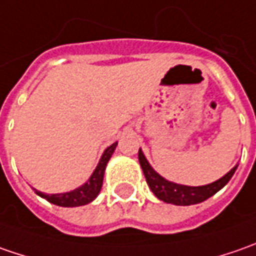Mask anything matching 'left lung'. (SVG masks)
Listing matches in <instances>:
<instances>
[{
  "label": "left lung",
  "instance_id": "8db88e82",
  "mask_svg": "<svg viewBox=\"0 0 256 256\" xmlns=\"http://www.w3.org/2000/svg\"><path fill=\"white\" fill-rule=\"evenodd\" d=\"M138 160H140V164H141V168H142L144 175H145L146 184L150 185L154 195L158 200L166 202V204H174V205H194V204H200V202L208 200L210 196L216 194L230 182L232 175L235 174L236 168H238V165L234 166L231 171L225 174L218 181L208 184V185L188 186V185H181V184L166 181L165 178H162L150 165V162L146 161V158H145V155H144L141 150L138 152Z\"/></svg>",
  "mask_w": 256,
  "mask_h": 256
}]
</instances>
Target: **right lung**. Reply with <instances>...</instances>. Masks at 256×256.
<instances>
[{"instance_id": "add662e5", "label": "right lung", "mask_w": 256, "mask_h": 256, "mask_svg": "<svg viewBox=\"0 0 256 256\" xmlns=\"http://www.w3.org/2000/svg\"><path fill=\"white\" fill-rule=\"evenodd\" d=\"M116 144L118 142H114L111 146H108L104 151L102 156L96 165L95 171L92 172V175L80 188H76L74 191L64 192V194H51V195L41 191H35L36 195H40L41 198H45L48 202L58 205V206H81V205H86V204L92 202L98 196V194L102 188L105 166L110 161V158L112 156L114 151L116 148Z\"/></svg>"}]
</instances>
